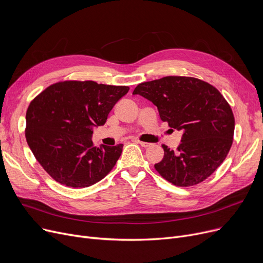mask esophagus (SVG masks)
<instances>
[{
	"label": "esophagus",
	"mask_w": 263,
	"mask_h": 263,
	"mask_svg": "<svg viewBox=\"0 0 263 263\" xmlns=\"http://www.w3.org/2000/svg\"><path fill=\"white\" fill-rule=\"evenodd\" d=\"M139 144L142 146V147H144V148H147V147H149L151 144H149V143H146V142H141V141H139Z\"/></svg>",
	"instance_id": "34e87169"
}]
</instances>
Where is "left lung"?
Wrapping results in <instances>:
<instances>
[{
	"label": "left lung",
	"mask_w": 263,
	"mask_h": 263,
	"mask_svg": "<svg viewBox=\"0 0 263 263\" xmlns=\"http://www.w3.org/2000/svg\"><path fill=\"white\" fill-rule=\"evenodd\" d=\"M157 105L171 128L183 132L177 150L162 145L164 158L156 171L177 186H192L210 177L232 145L234 117L229 103L214 86L192 77H164L137 85Z\"/></svg>",
	"instance_id": "left-lung-1"
}]
</instances>
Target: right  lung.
<instances>
[{"mask_svg":"<svg viewBox=\"0 0 263 263\" xmlns=\"http://www.w3.org/2000/svg\"><path fill=\"white\" fill-rule=\"evenodd\" d=\"M128 86L64 81L47 87L26 110L25 139L43 168L69 187H87L112 171L122 144L95 147L92 127L103 126Z\"/></svg>","mask_w":263,"mask_h":263,"instance_id":"1","label":"right lung"}]
</instances>
